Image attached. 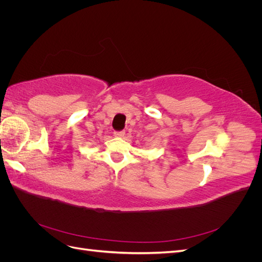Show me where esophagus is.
<instances>
[{"instance_id":"1","label":"esophagus","mask_w":262,"mask_h":262,"mask_svg":"<svg viewBox=\"0 0 262 262\" xmlns=\"http://www.w3.org/2000/svg\"><path fill=\"white\" fill-rule=\"evenodd\" d=\"M125 134V132L124 131H115L114 132V136L116 137V138H122L123 136Z\"/></svg>"}]
</instances>
